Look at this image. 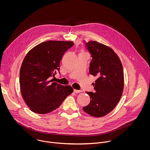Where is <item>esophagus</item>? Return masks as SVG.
Wrapping results in <instances>:
<instances>
[{
    "mask_svg": "<svg viewBox=\"0 0 150 150\" xmlns=\"http://www.w3.org/2000/svg\"><path fill=\"white\" fill-rule=\"evenodd\" d=\"M74 92L75 93H78L81 92H82V91H81V90H77V89H74Z\"/></svg>",
    "mask_w": 150,
    "mask_h": 150,
    "instance_id": "esophagus-1",
    "label": "esophagus"
}]
</instances>
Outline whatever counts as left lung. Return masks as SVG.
<instances>
[{
	"label": "left lung",
	"mask_w": 150,
	"mask_h": 150,
	"mask_svg": "<svg viewBox=\"0 0 150 150\" xmlns=\"http://www.w3.org/2000/svg\"><path fill=\"white\" fill-rule=\"evenodd\" d=\"M83 43L92 57L89 74L97 79L92 83L95 91L86 92L91 100L83 109L91 116L102 117L115 108L122 96L124 85L123 67L111 48L96 41Z\"/></svg>",
	"instance_id": "obj_1"
}]
</instances>
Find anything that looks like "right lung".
Wrapping results in <instances>:
<instances>
[{"instance_id":"add662e5","label":"right lung","mask_w":150,"mask_h":150,"mask_svg":"<svg viewBox=\"0 0 150 150\" xmlns=\"http://www.w3.org/2000/svg\"><path fill=\"white\" fill-rule=\"evenodd\" d=\"M73 45V42L47 41L33 47L25 56L20 69V84L23 99L33 112L49 113L59 107L73 92L70 86L50 80L57 71L60 73L62 57Z\"/></svg>"}]
</instances>
